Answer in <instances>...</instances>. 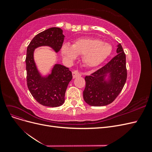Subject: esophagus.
Instances as JSON below:
<instances>
[{
	"mask_svg": "<svg viewBox=\"0 0 152 152\" xmlns=\"http://www.w3.org/2000/svg\"><path fill=\"white\" fill-rule=\"evenodd\" d=\"M72 75H73V79H75V78H76V77H80L81 73H79V72H77V71H74V72H72Z\"/></svg>",
	"mask_w": 152,
	"mask_h": 152,
	"instance_id": "obj_1",
	"label": "esophagus"
}]
</instances>
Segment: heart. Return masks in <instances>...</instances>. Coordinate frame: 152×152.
I'll return each instance as SVG.
<instances>
[{"label": "heart", "mask_w": 152, "mask_h": 152, "mask_svg": "<svg viewBox=\"0 0 152 152\" xmlns=\"http://www.w3.org/2000/svg\"><path fill=\"white\" fill-rule=\"evenodd\" d=\"M112 50L109 43L98 39L84 38L76 40L72 46L64 44L61 48L63 58L68 61H73L77 55L82 56V61L89 68L98 66L107 59Z\"/></svg>", "instance_id": "b5f03b06"}]
</instances>
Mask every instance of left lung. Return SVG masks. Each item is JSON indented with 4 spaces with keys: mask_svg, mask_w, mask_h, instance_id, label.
Returning <instances> with one entry per match:
<instances>
[{
    "mask_svg": "<svg viewBox=\"0 0 152 152\" xmlns=\"http://www.w3.org/2000/svg\"><path fill=\"white\" fill-rule=\"evenodd\" d=\"M117 54L107 65L89 76H86L83 92L85 102L93 107L112 103L120 94L127 79L126 54L118 44Z\"/></svg>",
    "mask_w": 152,
    "mask_h": 152,
    "instance_id": "left-lung-1",
    "label": "left lung"
}]
</instances>
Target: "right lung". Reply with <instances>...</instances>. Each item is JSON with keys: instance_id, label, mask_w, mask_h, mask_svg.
<instances>
[{"instance_id": "right-lung-1", "label": "right lung", "mask_w": 152, "mask_h": 152, "mask_svg": "<svg viewBox=\"0 0 152 152\" xmlns=\"http://www.w3.org/2000/svg\"><path fill=\"white\" fill-rule=\"evenodd\" d=\"M65 36L63 30L57 27L45 30L35 36L26 50V81L32 96L40 104L57 107L65 102V95L72 73L68 68L55 64L50 73L42 75L34 60V50L42 46H48L57 53L60 50Z\"/></svg>"}]
</instances>
